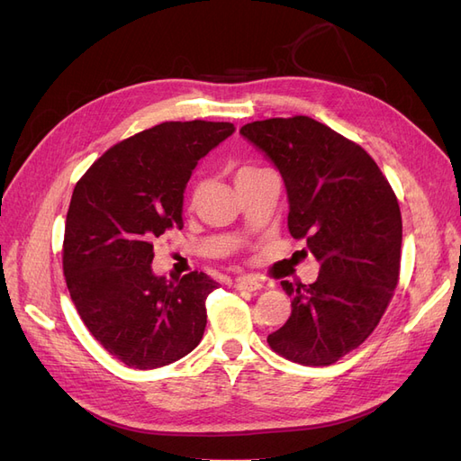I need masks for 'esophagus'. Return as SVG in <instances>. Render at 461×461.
<instances>
[{
    "mask_svg": "<svg viewBox=\"0 0 461 461\" xmlns=\"http://www.w3.org/2000/svg\"><path fill=\"white\" fill-rule=\"evenodd\" d=\"M234 288L236 290H259L261 283L254 276H239L234 281Z\"/></svg>",
    "mask_w": 461,
    "mask_h": 461,
    "instance_id": "obj_1",
    "label": "esophagus"
}]
</instances>
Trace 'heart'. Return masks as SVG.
I'll list each match as a JSON object with an SVG mask.
<instances>
[{"label":"heart","mask_w":461,"mask_h":461,"mask_svg":"<svg viewBox=\"0 0 461 461\" xmlns=\"http://www.w3.org/2000/svg\"><path fill=\"white\" fill-rule=\"evenodd\" d=\"M263 171H267V169H258V167H252V165H242V167H239V169H236L234 178H236V183H240V180L249 178V176H256V175H259ZM200 188H202V180L200 178L192 180V185H190V200H194V198L198 196Z\"/></svg>","instance_id":"b5f03b06"}]
</instances>
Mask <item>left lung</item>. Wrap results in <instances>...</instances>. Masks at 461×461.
Returning <instances> with one entry per match:
<instances>
[{
    "instance_id": "left-lung-1",
    "label": "left lung",
    "mask_w": 461,
    "mask_h": 461,
    "mask_svg": "<svg viewBox=\"0 0 461 461\" xmlns=\"http://www.w3.org/2000/svg\"><path fill=\"white\" fill-rule=\"evenodd\" d=\"M240 134L265 151L288 192V230L321 263L313 285L283 281L292 296L271 350L325 367L379 325L400 278L398 198L369 153L312 117L248 122Z\"/></svg>"
}]
</instances>
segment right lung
I'll return each instance as SVG.
<instances>
[{
	"label": "right lung",
	"instance_id": "right-lung-1",
	"mask_svg": "<svg viewBox=\"0 0 461 461\" xmlns=\"http://www.w3.org/2000/svg\"><path fill=\"white\" fill-rule=\"evenodd\" d=\"M232 132V122L156 124L111 146L73 190L63 239L68 294L92 337L124 366H169L203 337L205 300L219 283L202 271L156 276L153 240L183 229L192 171Z\"/></svg>",
	"mask_w": 461,
	"mask_h": 461
}]
</instances>
